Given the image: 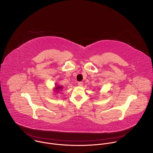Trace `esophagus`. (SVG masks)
Here are the masks:
<instances>
[{
    "instance_id": "34e87169",
    "label": "esophagus",
    "mask_w": 153,
    "mask_h": 153,
    "mask_svg": "<svg viewBox=\"0 0 153 153\" xmlns=\"http://www.w3.org/2000/svg\"><path fill=\"white\" fill-rule=\"evenodd\" d=\"M83 83L82 82H78V85H79V86H83Z\"/></svg>"
}]
</instances>
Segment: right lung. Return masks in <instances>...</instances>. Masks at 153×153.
<instances>
[{
  "mask_svg": "<svg viewBox=\"0 0 153 153\" xmlns=\"http://www.w3.org/2000/svg\"><path fill=\"white\" fill-rule=\"evenodd\" d=\"M56 89L59 90V89H62V87H60V86H58V87H56Z\"/></svg>",
  "mask_w": 153,
  "mask_h": 153,
  "instance_id": "right-lung-1",
  "label": "right lung"
}]
</instances>
